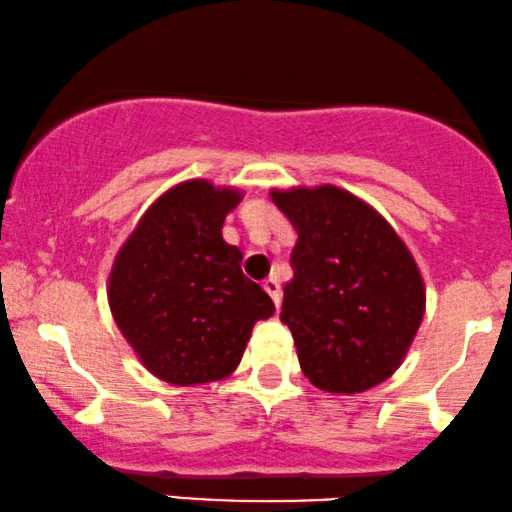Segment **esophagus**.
Segmentation results:
<instances>
[{
    "mask_svg": "<svg viewBox=\"0 0 512 512\" xmlns=\"http://www.w3.org/2000/svg\"><path fill=\"white\" fill-rule=\"evenodd\" d=\"M263 290H266V292L270 294V299H273L275 306H280L282 290H280V282H278V278H273V275H270V278L263 280Z\"/></svg>",
    "mask_w": 512,
    "mask_h": 512,
    "instance_id": "obj_1",
    "label": "esophagus"
}]
</instances>
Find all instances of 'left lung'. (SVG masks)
I'll return each mask as SVG.
<instances>
[{"mask_svg":"<svg viewBox=\"0 0 512 512\" xmlns=\"http://www.w3.org/2000/svg\"><path fill=\"white\" fill-rule=\"evenodd\" d=\"M270 198L297 230L280 318L304 376L335 395L378 386L422 326L417 261L376 208L340 186L270 189Z\"/></svg>","mask_w":512,"mask_h":512,"instance_id":"left-lung-1","label":"left lung"}]
</instances>
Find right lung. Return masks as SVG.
Instances as JSON below:
<instances>
[{
    "mask_svg": "<svg viewBox=\"0 0 512 512\" xmlns=\"http://www.w3.org/2000/svg\"><path fill=\"white\" fill-rule=\"evenodd\" d=\"M237 186L186 179L150 203L114 256L107 302L138 362L172 386H203L237 369L273 299L239 268L222 225Z\"/></svg>",
    "mask_w": 512,
    "mask_h": 512,
    "instance_id": "add662e5",
    "label": "right lung"
}]
</instances>
